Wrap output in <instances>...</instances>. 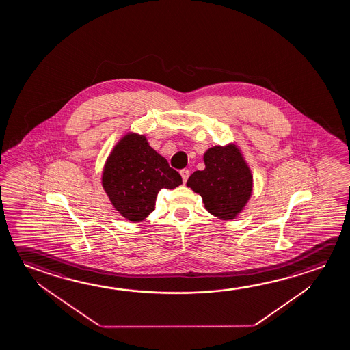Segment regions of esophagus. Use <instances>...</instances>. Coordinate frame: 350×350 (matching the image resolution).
<instances>
[{
  "mask_svg": "<svg viewBox=\"0 0 350 350\" xmlns=\"http://www.w3.org/2000/svg\"><path fill=\"white\" fill-rule=\"evenodd\" d=\"M180 176H182V179H183V182L185 183V182L188 180V178H189L190 176L189 170H185V168L182 170V171H180Z\"/></svg>",
  "mask_w": 350,
  "mask_h": 350,
  "instance_id": "obj_1",
  "label": "esophagus"
}]
</instances>
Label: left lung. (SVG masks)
Masks as SVG:
<instances>
[{
    "label": "left lung",
    "mask_w": 350,
    "mask_h": 350,
    "mask_svg": "<svg viewBox=\"0 0 350 350\" xmlns=\"http://www.w3.org/2000/svg\"><path fill=\"white\" fill-rule=\"evenodd\" d=\"M204 161L205 170L195 171L187 185L201 195L210 213L233 219L252 195V172L233 145L213 146L207 150Z\"/></svg>",
    "instance_id": "8db88e82"
}]
</instances>
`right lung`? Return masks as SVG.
I'll use <instances>...</instances> for the list:
<instances>
[{"label": "right lung", "instance_id": "right-lung-1", "mask_svg": "<svg viewBox=\"0 0 350 350\" xmlns=\"http://www.w3.org/2000/svg\"><path fill=\"white\" fill-rule=\"evenodd\" d=\"M182 184L180 174L150 146L144 135L129 133L111 152L103 174V189L123 217L138 222L155 210L162 188Z\"/></svg>", "mask_w": 350, "mask_h": 350}]
</instances>
